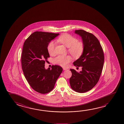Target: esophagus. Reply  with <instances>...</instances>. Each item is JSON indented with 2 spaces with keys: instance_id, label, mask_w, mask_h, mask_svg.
I'll list each match as a JSON object with an SVG mask.
<instances>
[{
  "instance_id": "1",
  "label": "esophagus",
  "mask_w": 124,
  "mask_h": 124,
  "mask_svg": "<svg viewBox=\"0 0 124 124\" xmlns=\"http://www.w3.org/2000/svg\"><path fill=\"white\" fill-rule=\"evenodd\" d=\"M63 70H67L68 69L67 68H65V67H63Z\"/></svg>"
}]
</instances>
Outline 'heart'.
I'll use <instances>...</instances> for the list:
<instances>
[{
  "instance_id": "1",
  "label": "heart",
  "mask_w": 124,
  "mask_h": 124,
  "mask_svg": "<svg viewBox=\"0 0 124 124\" xmlns=\"http://www.w3.org/2000/svg\"><path fill=\"white\" fill-rule=\"evenodd\" d=\"M57 41L68 47V52L74 57L78 58L82 54L85 49L84 44L82 42L78 41L76 37L68 33H64L59 37ZM56 46V43L54 41L48 44L47 50L50 54H54ZM71 61V57L69 55H59L54 59V62L62 67H66Z\"/></svg>"
}]
</instances>
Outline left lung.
Returning a JSON list of instances; mask_svg holds the SVG:
<instances>
[{
    "label": "left lung",
    "instance_id": "1",
    "mask_svg": "<svg viewBox=\"0 0 124 124\" xmlns=\"http://www.w3.org/2000/svg\"><path fill=\"white\" fill-rule=\"evenodd\" d=\"M75 33L82 37L85 49L80 57L73 63L76 67H82V71L70 69V84L73 90L81 93L91 90L98 82L103 67L104 54L98 39L93 34L82 30H76Z\"/></svg>",
    "mask_w": 124,
    "mask_h": 124
}]
</instances>
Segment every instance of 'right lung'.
Returning a JSON list of instances; mask_svg holds the SVG:
<instances>
[{
	"instance_id": "obj_1",
	"label": "right lung",
	"mask_w": 124,
	"mask_h": 124,
	"mask_svg": "<svg viewBox=\"0 0 124 124\" xmlns=\"http://www.w3.org/2000/svg\"><path fill=\"white\" fill-rule=\"evenodd\" d=\"M59 33L36 31L24 42L21 55V64L24 76L31 87L40 93H46L54 89L62 68L52 65L45 68V63L50 57L48 44Z\"/></svg>"
}]
</instances>
